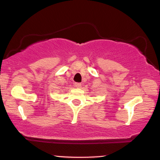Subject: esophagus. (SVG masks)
Returning a JSON list of instances; mask_svg holds the SVG:
<instances>
[{"mask_svg":"<svg viewBox=\"0 0 160 160\" xmlns=\"http://www.w3.org/2000/svg\"><path fill=\"white\" fill-rule=\"evenodd\" d=\"M74 86L76 88H80L81 87V83H80V82H75Z\"/></svg>","mask_w":160,"mask_h":160,"instance_id":"34e87169","label":"esophagus"}]
</instances>
